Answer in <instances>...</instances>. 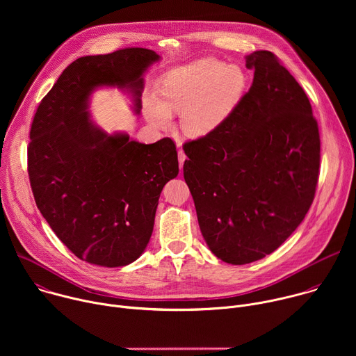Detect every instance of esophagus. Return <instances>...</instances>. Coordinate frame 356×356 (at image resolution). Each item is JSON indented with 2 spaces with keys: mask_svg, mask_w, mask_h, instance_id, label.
<instances>
[{
  "mask_svg": "<svg viewBox=\"0 0 356 356\" xmlns=\"http://www.w3.org/2000/svg\"><path fill=\"white\" fill-rule=\"evenodd\" d=\"M177 155H179V166H180V169H183V165H184V162H186V155H184V152H183L181 149H179Z\"/></svg>",
  "mask_w": 356,
  "mask_h": 356,
  "instance_id": "1",
  "label": "esophagus"
}]
</instances>
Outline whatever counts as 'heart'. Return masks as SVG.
Here are the masks:
<instances>
[{
	"label": "heart",
	"mask_w": 356,
	"mask_h": 356,
	"mask_svg": "<svg viewBox=\"0 0 356 356\" xmlns=\"http://www.w3.org/2000/svg\"><path fill=\"white\" fill-rule=\"evenodd\" d=\"M246 87L245 72L234 65L202 59L168 72L156 95L145 98L149 122L166 128L173 113H180V127L188 136L214 131L236 107Z\"/></svg>",
	"instance_id": "heart-1"
}]
</instances>
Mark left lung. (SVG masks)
<instances>
[{
  "instance_id": "obj_1",
  "label": "left lung",
  "mask_w": 356,
  "mask_h": 356,
  "mask_svg": "<svg viewBox=\"0 0 356 356\" xmlns=\"http://www.w3.org/2000/svg\"><path fill=\"white\" fill-rule=\"evenodd\" d=\"M249 91L210 134L186 142L183 166L210 250L231 265L276 250L310 210L320 134L301 86L268 50L246 56Z\"/></svg>"
}]
</instances>
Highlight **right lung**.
Instances as JSON below:
<instances>
[{
    "label": "right lung",
    "instance_id": "add662e5",
    "mask_svg": "<svg viewBox=\"0 0 356 356\" xmlns=\"http://www.w3.org/2000/svg\"><path fill=\"white\" fill-rule=\"evenodd\" d=\"M161 59L145 47L84 56L40 101L31 127L28 173L36 206L77 258L120 268L136 261L154 231L163 186L179 175L170 138L145 145L108 135L88 114L98 87L132 94L140 113L143 74Z\"/></svg>",
    "mask_w": 356,
    "mask_h": 356
}]
</instances>
